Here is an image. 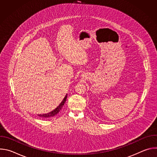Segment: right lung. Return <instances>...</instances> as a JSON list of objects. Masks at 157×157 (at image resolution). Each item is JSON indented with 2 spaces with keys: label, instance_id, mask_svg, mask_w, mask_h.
<instances>
[{
  "label": "right lung",
  "instance_id": "obj_1",
  "mask_svg": "<svg viewBox=\"0 0 157 157\" xmlns=\"http://www.w3.org/2000/svg\"><path fill=\"white\" fill-rule=\"evenodd\" d=\"M66 98H67V94L66 95V96L64 98V99H63L62 102L59 104V105L55 109L53 110V111L50 112V113H47V114H40V115H38V116L41 117H44V118H48V117H53V116H55V115H56L60 111V110L62 109L63 106L64 105L66 101Z\"/></svg>",
  "mask_w": 157,
  "mask_h": 157
}]
</instances>
